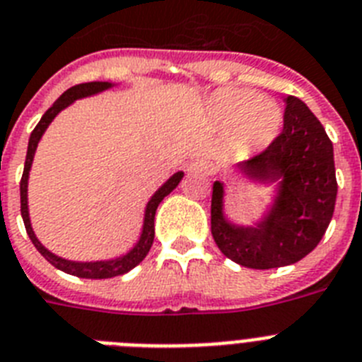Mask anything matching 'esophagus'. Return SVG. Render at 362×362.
Listing matches in <instances>:
<instances>
[{"instance_id":"esophagus-1","label":"esophagus","mask_w":362,"mask_h":362,"mask_svg":"<svg viewBox=\"0 0 362 362\" xmlns=\"http://www.w3.org/2000/svg\"><path fill=\"white\" fill-rule=\"evenodd\" d=\"M187 171H189L191 175H211L214 167H211V163H209L208 160H195V162H191L189 165H187Z\"/></svg>"}]
</instances>
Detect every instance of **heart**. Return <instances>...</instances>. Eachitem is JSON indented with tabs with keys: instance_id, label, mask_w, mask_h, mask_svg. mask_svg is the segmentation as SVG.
<instances>
[{
	"instance_id": "b5f03b06",
	"label": "heart",
	"mask_w": 362,
	"mask_h": 362,
	"mask_svg": "<svg viewBox=\"0 0 362 362\" xmlns=\"http://www.w3.org/2000/svg\"><path fill=\"white\" fill-rule=\"evenodd\" d=\"M209 115L221 129H233L235 139L247 148H265L284 123L278 103L239 88L215 93L209 101Z\"/></svg>"
}]
</instances>
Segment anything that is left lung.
Returning <instances> with one entry per match:
<instances>
[{"label": "left lung", "mask_w": 362, "mask_h": 362, "mask_svg": "<svg viewBox=\"0 0 362 362\" xmlns=\"http://www.w3.org/2000/svg\"><path fill=\"white\" fill-rule=\"evenodd\" d=\"M284 130L257 156L238 163L241 175L276 184L274 199L252 226L224 215V184L211 195V235L228 259L248 269L293 265L324 238L337 200L333 144L320 121L298 97L287 95Z\"/></svg>", "instance_id": "8db88e82"}]
</instances>
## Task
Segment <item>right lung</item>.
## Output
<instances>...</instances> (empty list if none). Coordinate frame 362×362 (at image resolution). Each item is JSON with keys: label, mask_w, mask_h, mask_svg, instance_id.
<instances>
[{"label": "right lung", "mask_w": 362, "mask_h": 362, "mask_svg": "<svg viewBox=\"0 0 362 362\" xmlns=\"http://www.w3.org/2000/svg\"><path fill=\"white\" fill-rule=\"evenodd\" d=\"M114 84L112 83H84L77 84V86L69 88L62 95L53 103L49 110L42 115V119L38 121V124L35 127V130L31 132V138H29V147H27V156H25V167H23V175H21L20 182V202H21V217H23V224H25L27 235L33 241V245L36 247V250L40 252L45 259L49 261L51 265L57 267L59 270L66 272V274L78 276V278H86V279H106V278H114V276H121L124 272L134 269L136 265H139L141 261L145 259V256L148 254L151 247H153L154 241V215H156V209L160 206L163 199H165L173 189H175L180 180L184 178V173L178 171L169 178V180L163 184L160 189L151 197V200L145 206V217H144V228H141V235H139L138 243L134 247L130 248L127 254L119 257H114V259H105V261H71V259H64V257L57 256L53 252H49L47 248L38 241V238L33 232L31 226V218H29V206H27V184H29V171H31L33 165V158H35L36 147L40 144L42 136L47 130V127L51 124V121L64 110L68 108L73 101L77 99H84V97L95 95V93H101L108 88H112Z\"/></svg>", "instance_id": "add662e5"}]
</instances>
